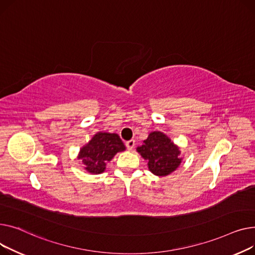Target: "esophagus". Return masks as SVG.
Instances as JSON below:
<instances>
[{"instance_id":"34e87169","label":"esophagus","mask_w":255,"mask_h":255,"mask_svg":"<svg viewBox=\"0 0 255 255\" xmlns=\"http://www.w3.org/2000/svg\"><path fill=\"white\" fill-rule=\"evenodd\" d=\"M126 146L128 149V150H132V148L134 147V141L133 140H129L126 142Z\"/></svg>"}]
</instances>
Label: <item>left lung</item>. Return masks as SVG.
I'll return each mask as SVG.
<instances>
[{"instance_id":"1","label":"left lung","mask_w":255,"mask_h":255,"mask_svg":"<svg viewBox=\"0 0 255 255\" xmlns=\"http://www.w3.org/2000/svg\"><path fill=\"white\" fill-rule=\"evenodd\" d=\"M137 151L148 160V168L154 175L167 176L174 172L181 162L180 150L160 131H153L144 140Z\"/></svg>"}]
</instances>
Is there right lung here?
Masks as SVG:
<instances>
[{
	"mask_svg": "<svg viewBox=\"0 0 255 255\" xmlns=\"http://www.w3.org/2000/svg\"><path fill=\"white\" fill-rule=\"evenodd\" d=\"M125 149L126 146L117 133L100 131L81 148L78 158L82 160L85 170L89 173L100 174L106 169V162Z\"/></svg>",
	"mask_w": 255,
	"mask_h": 255,
	"instance_id": "right-lung-1",
	"label": "right lung"
}]
</instances>
